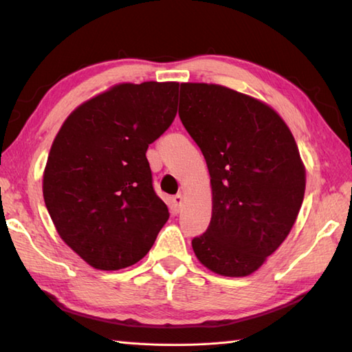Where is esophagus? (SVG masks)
Here are the masks:
<instances>
[{
	"label": "esophagus",
	"mask_w": 352,
	"mask_h": 352,
	"mask_svg": "<svg viewBox=\"0 0 352 352\" xmlns=\"http://www.w3.org/2000/svg\"><path fill=\"white\" fill-rule=\"evenodd\" d=\"M182 201H184V196L181 193H177L176 196H173V205H175L176 211H179V208H181Z\"/></svg>",
	"instance_id": "34e87169"
}]
</instances>
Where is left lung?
<instances>
[{
	"mask_svg": "<svg viewBox=\"0 0 352 352\" xmlns=\"http://www.w3.org/2000/svg\"><path fill=\"white\" fill-rule=\"evenodd\" d=\"M179 118L207 161L213 190L208 228L191 241L195 254L221 276L254 273L302 207L305 168L294 138L267 104L214 84H181Z\"/></svg>",
	"mask_w": 352,
	"mask_h": 352,
	"instance_id": "1",
	"label": "left lung"
}]
</instances>
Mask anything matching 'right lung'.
Wrapping results in <instances>:
<instances>
[{
	"instance_id": "1",
	"label": "right lung",
	"mask_w": 352,
	"mask_h": 352,
	"mask_svg": "<svg viewBox=\"0 0 352 352\" xmlns=\"http://www.w3.org/2000/svg\"><path fill=\"white\" fill-rule=\"evenodd\" d=\"M177 91V82L115 85L79 105L52 144L45 207L63 241L94 268L139 262L168 221L145 153L175 121Z\"/></svg>"
}]
</instances>
